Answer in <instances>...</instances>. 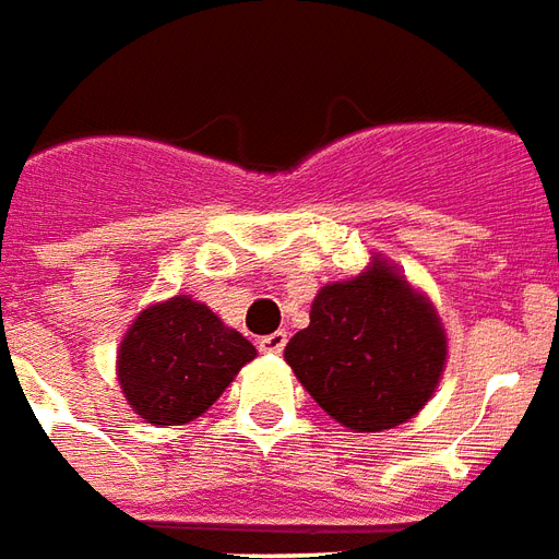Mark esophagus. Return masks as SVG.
Segmentation results:
<instances>
[{"label":"esophagus","instance_id":"esophagus-1","mask_svg":"<svg viewBox=\"0 0 559 559\" xmlns=\"http://www.w3.org/2000/svg\"><path fill=\"white\" fill-rule=\"evenodd\" d=\"M258 346H260V353L281 355V353H284V346H287V332L266 334V337H260Z\"/></svg>","mask_w":559,"mask_h":559}]
</instances>
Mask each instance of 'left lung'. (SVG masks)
<instances>
[{
  "mask_svg": "<svg viewBox=\"0 0 559 559\" xmlns=\"http://www.w3.org/2000/svg\"><path fill=\"white\" fill-rule=\"evenodd\" d=\"M284 358L337 424L382 432L406 424L436 394L448 334L432 301L373 258L361 275L317 293L311 325L293 334Z\"/></svg>",
  "mask_w": 559,
  "mask_h": 559,
  "instance_id": "1",
  "label": "left lung"
}]
</instances>
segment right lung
I'll use <instances>...</instances> for the list:
<instances>
[{
    "label": "right lung",
    "mask_w": 559,
    "mask_h": 559,
    "mask_svg": "<svg viewBox=\"0 0 559 559\" xmlns=\"http://www.w3.org/2000/svg\"><path fill=\"white\" fill-rule=\"evenodd\" d=\"M258 349L189 296L144 308L118 349V382L153 427L189 424L216 403Z\"/></svg>",
    "instance_id": "right-lung-1"
}]
</instances>
